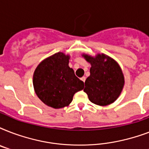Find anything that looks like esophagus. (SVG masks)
I'll return each instance as SVG.
<instances>
[{
	"instance_id": "esophagus-1",
	"label": "esophagus",
	"mask_w": 149,
	"mask_h": 149,
	"mask_svg": "<svg viewBox=\"0 0 149 149\" xmlns=\"http://www.w3.org/2000/svg\"><path fill=\"white\" fill-rule=\"evenodd\" d=\"M81 80H82V81H83V82H85V80H86V77H82V78H81Z\"/></svg>"
}]
</instances>
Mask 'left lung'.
I'll return each mask as SVG.
<instances>
[{"label": "left lung", "instance_id": "1", "mask_svg": "<svg viewBox=\"0 0 149 149\" xmlns=\"http://www.w3.org/2000/svg\"><path fill=\"white\" fill-rule=\"evenodd\" d=\"M91 63V75L85 81L84 91L92 103L106 106L118 99L124 87L125 77L120 65L111 57L97 54L95 57L83 54Z\"/></svg>", "mask_w": 149, "mask_h": 149}]
</instances>
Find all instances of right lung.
I'll use <instances>...</instances> for the list:
<instances>
[{"mask_svg":"<svg viewBox=\"0 0 149 149\" xmlns=\"http://www.w3.org/2000/svg\"><path fill=\"white\" fill-rule=\"evenodd\" d=\"M70 56L57 52L42 61L35 70L33 86L36 95L47 106L63 108L72 102L84 83L69 66Z\"/></svg>","mask_w":149,"mask_h":149,"instance_id":"right-lung-1","label":"right lung"}]
</instances>
